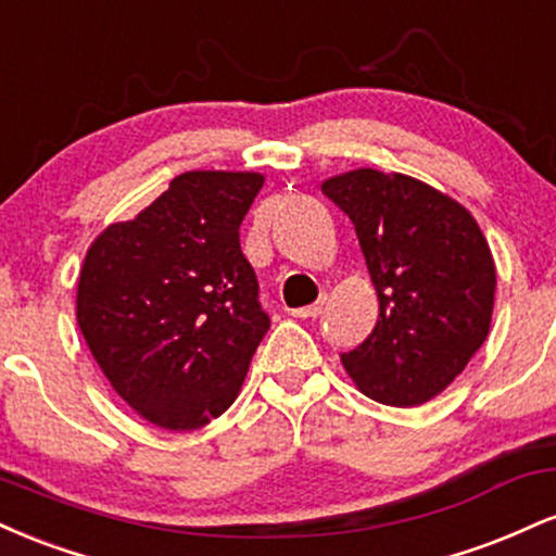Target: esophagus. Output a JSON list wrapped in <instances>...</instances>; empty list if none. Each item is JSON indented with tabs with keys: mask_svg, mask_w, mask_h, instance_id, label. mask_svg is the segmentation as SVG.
I'll return each mask as SVG.
<instances>
[{
	"mask_svg": "<svg viewBox=\"0 0 556 556\" xmlns=\"http://www.w3.org/2000/svg\"><path fill=\"white\" fill-rule=\"evenodd\" d=\"M321 311H324V303H314V305H305V308L290 311V314L295 318H316V316H321Z\"/></svg>",
	"mask_w": 556,
	"mask_h": 556,
	"instance_id": "obj_1",
	"label": "esophagus"
}]
</instances>
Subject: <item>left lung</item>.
Returning <instances> with one entry per match:
<instances>
[{"mask_svg": "<svg viewBox=\"0 0 556 556\" xmlns=\"http://www.w3.org/2000/svg\"><path fill=\"white\" fill-rule=\"evenodd\" d=\"M355 225L379 318L342 366L366 397L413 407L442 394L486 340L496 269L473 214L400 172L361 167L321 182Z\"/></svg>", "mask_w": 556, "mask_h": 556, "instance_id": "left-lung-1", "label": "left lung"}]
</instances>
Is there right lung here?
<instances>
[{
    "instance_id": "right-lung-1",
    "label": "right lung",
    "mask_w": 556,
    "mask_h": 556,
    "mask_svg": "<svg viewBox=\"0 0 556 556\" xmlns=\"http://www.w3.org/2000/svg\"><path fill=\"white\" fill-rule=\"evenodd\" d=\"M258 172H182L88 248L75 316L114 392L159 429L193 431L232 405L269 331L240 251Z\"/></svg>"
}]
</instances>
